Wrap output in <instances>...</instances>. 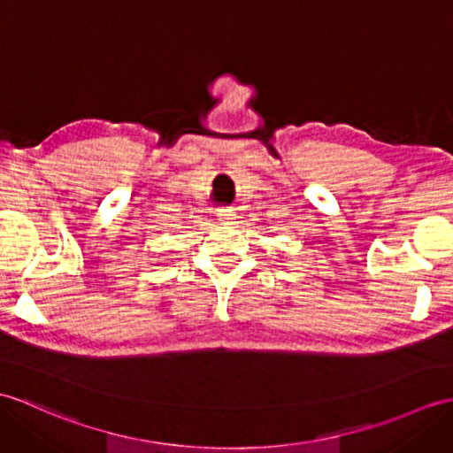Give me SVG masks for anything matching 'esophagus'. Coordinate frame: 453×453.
I'll list each match as a JSON object with an SVG mask.
<instances>
[{"label": "esophagus", "instance_id": "obj_1", "mask_svg": "<svg viewBox=\"0 0 453 453\" xmlns=\"http://www.w3.org/2000/svg\"><path fill=\"white\" fill-rule=\"evenodd\" d=\"M216 218L219 219V224H234V219H235V212H234V208H224V210H218L216 212Z\"/></svg>", "mask_w": 453, "mask_h": 453}]
</instances>
